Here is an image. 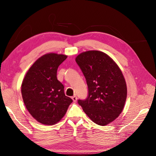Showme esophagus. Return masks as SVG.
Masks as SVG:
<instances>
[{
    "instance_id": "34e87169",
    "label": "esophagus",
    "mask_w": 156,
    "mask_h": 156,
    "mask_svg": "<svg viewBox=\"0 0 156 156\" xmlns=\"http://www.w3.org/2000/svg\"><path fill=\"white\" fill-rule=\"evenodd\" d=\"M72 99L73 101V102H76L77 101V97L76 95H74L72 97Z\"/></svg>"
}]
</instances>
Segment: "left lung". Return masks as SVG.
Returning <instances> with one entry per match:
<instances>
[{
    "mask_svg": "<svg viewBox=\"0 0 156 156\" xmlns=\"http://www.w3.org/2000/svg\"><path fill=\"white\" fill-rule=\"evenodd\" d=\"M75 60L88 88V97L78 100V104L97 125L109 124L119 116L126 99V84L120 68L108 54L101 51L83 52Z\"/></svg>",
    "mask_w": 156,
    "mask_h": 156,
    "instance_id": "1",
    "label": "left lung"
}]
</instances>
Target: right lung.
<instances>
[{
    "instance_id": "obj_1",
    "label": "right lung",
    "mask_w": 156,
    "mask_h": 156,
    "mask_svg": "<svg viewBox=\"0 0 156 156\" xmlns=\"http://www.w3.org/2000/svg\"><path fill=\"white\" fill-rule=\"evenodd\" d=\"M66 55L46 54L27 71L21 85L24 105L32 117L45 125H53L65 115L73 102L66 96L64 86L57 78L59 65Z\"/></svg>"
}]
</instances>
